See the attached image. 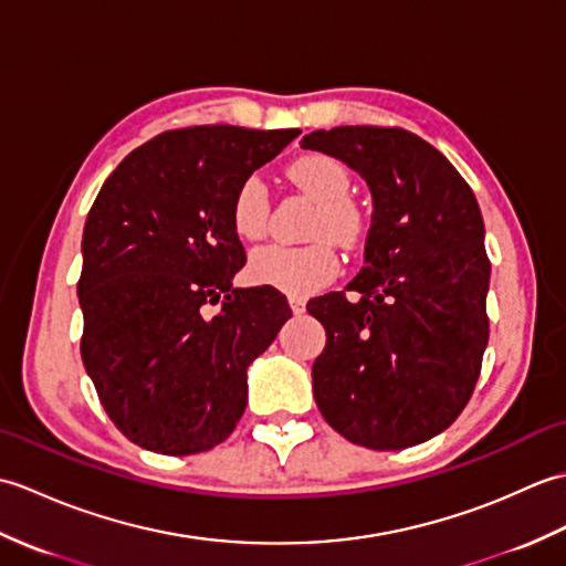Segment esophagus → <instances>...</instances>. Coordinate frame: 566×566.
Wrapping results in <instances>:
<instances>
[{
	"instance_id": "1",
	"label": "esophagus",
	"mask_w": 566,
	"mask_h": 566,
	"mask_svg": "<svg viewBox=\"0 0 566 566\" xmlns=\"http://www.w3.org/2000/svg\"><path fill=\"white\" fill-rule=\"evenodd\" d=\"M290 306H292V311H294L296 316L304 314V311H306V302H304V298H296V296L290 298Z\"/></svg>"
}]
</instances>
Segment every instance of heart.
Returning <instances> with one entry per match:
<instances>
[{"label": "heart", "instance_id": "heart-1", "mask_svg": "<svg viewBox=\"0 0 566 566\" xmlns=\"http://www.w3.org/2000/svg\"><path fill=\"white\" fill-rule=\"evenodd\" d=\"M286 177L316 201L308 238L314 243L302 248L264 245L248 260V276L255 284L290 296H308L326 286L340 272L335 245L357 250L367 240L369 216L350 199L353 175L347 165L326 153H308L286 167ZM270 216V191L258 175L238 185L231 201V226L238 238L258 240L264 235Z\"/></svg>", "mask_w": 566, "mask_h": 566}]
</instances>
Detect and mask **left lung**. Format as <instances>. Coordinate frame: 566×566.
Masks as SVG:
<instances>
[{
  "label": "left lung",
  "instance_id": "obj_1",
  "mask_svg": "<svg viewBox=\"0 0 566 566\" xmlns=\"http://www.w3.org/2000/svg\"><path fill=\"white\" fill-rule=\"evenodd\" d=\"M302 148L343 160L371 191L365 268L306 308L326 328L314 363L328 426L369 450L426 442L462 413L489 343L491 264L474 191L403 128L338 126Z\"/></svg>",
  "mask_w": 566,
  "mask_h": 566
}]
</instances>
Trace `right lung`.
Instances as JSON below:
<instances>
[{"label":"right lung","instance_id":"right-lung-1","mask_svg":"<svg viewBox=\"0 0 566 566\" xmlns=\"http://www.w3.org/2000/svg\"><path fill=\"white\" fill-rule=\"evenodd\" d=\"M298 134L167 130L126 155L94 199L77 282L80 353L104 411L140 448L207 452L243 416L248 365L292 308L272 286H233L245 250L231 201Z\"/></svg>","mask_w":566,"mask_h":566}]
</instances>
